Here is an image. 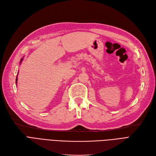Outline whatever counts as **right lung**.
<instances>
[{
	"label": "right lung",
	"mask_w": 156,
	"mask_h": 156,
	"mask_svg": "<svg viewBox=\"0 0 156 156\" xmlns=\"http://www.w3.org/2000/svg\"><path fill=\"white\" fill-rule=\"evenodd\" d=\"M21 61H23V58L21 59ZM17 78H16V83H17Z\"/></svg>",
	"instance_id": "right-lung-1"
}]
</instances>
